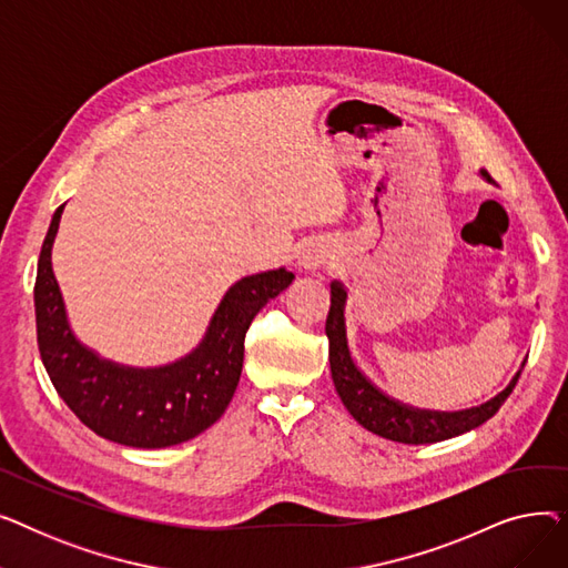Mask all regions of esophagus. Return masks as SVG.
Wrapping results in <instances>:
<instances>
[{
	"mask_svg": "<svg viewBox=\"0 0 568 568\" xmlns=\"http://www.w3.org/2000/svg\"><path fill=\"white\" fill-rule=\"evenodd\" d=\"M320 264H322V257L317 253H313V251H306L300 257V266L306 268V272H313V268H317Z\"/></svg>",
	"mask_w": 568,
	"mask_h": 568,
	"instance_id": "esophagus-1",
	"label": "esophagus"
}]
</instances>
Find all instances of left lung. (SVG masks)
Segmentation results:
<instances>
[{
	"instance_id": "obj_1",
	"label": "left lung",
	"mask_w": 568,
	"mask_h": 568,
	"mask_svg": "<svg viewBox=\"0 0 568 568\" xmlns=\"http://www.w3.org/2000/svg\"><path fill=\"white\" fill-rule=\"evenodd\" d=\"M481 174L488 179V182H493V176L486 170H481ZM343 306H345V290L338 283H334L332 308H329V315H326V326H324L326 336H329L332 377L347 412L366 430L379 437L403 442V444H433V442L463 435L476 426L486 424L493 414H497V409L504 405L506 398L511 396L514 386L520 379L523 371L516 373L511 384L506 386L499 396H495L481 407H471L465 412H428V409H412L407 405H400L392 398H386L382 392H377L375 386L359 373V368L354 366L347 349V338H345Z\"/></svg>"
}]
</instances>
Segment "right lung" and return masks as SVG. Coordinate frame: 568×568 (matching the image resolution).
<instances>
[{"label":"right lung","mask_w":568,"mask_h":568,"mask_svg":"<svg viewBox=\"0 0 568 568\" xmlns=\"http://www.w3.org/2000/svg\"><path fill=\"white\" fill-rule=\"evenodd\" d=\"M62 209L57 206L48 227L34 285L39 352L57 394L89 430L116 444L161 449L200 435L221 419L234 396L253 317L294 274L276 268L234 283L204 341L186 359L152 371L122 368L99 359L69 329L50 264Z\"/></svg>","instance_id":"obj_1"}]
</instances>
